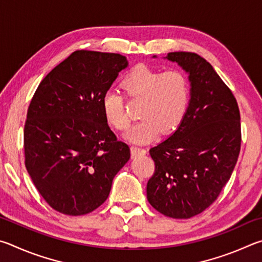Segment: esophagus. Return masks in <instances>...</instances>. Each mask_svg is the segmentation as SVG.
<instances>
[{"instance_id": "obj_1", "label": "esophagus", "mask_w": 262, "mask_h": 262, "mask_svg": "<svg viewBox=\"0 0 262 262\" xmlns=\"http://www.w3.org/2000/svg\"><path fill=\"white\" fill-rule=\"evenodd\" d=\"M146 153H147V150L145 148H140L138 146H131V155L134 158L139 157V155H145Z\"/></svg>"}]
</instances>
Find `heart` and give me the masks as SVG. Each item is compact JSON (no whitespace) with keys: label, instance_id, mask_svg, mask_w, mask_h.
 I'll list each match as a JSON object with an SVG mask.
<instances>
[{"label":"heart","instance_id":"1","mask_svg":"<svg viewBox=\"0 0 262 262\" xmlns=\"http://www.w3.org/2000/svg\"><path fill=\"white\" fill-rule=\"evenodd\" d=\"M124 90L132 99H144L140 110L143 121L136 123L127 132L134 143H148L161 134H171L181 125L191 100L190 80L181 70L163 71L148 66L135 67L123 81ZM102 112L105 121L118 131L130 125V114L124 95L110 89L102 96Z\"/></svg>","mask_w":262,"mask_h":262}]
</instances>
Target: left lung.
I'll return each instance as SVG.
<instances>
[{
	"instance_id": "obj_1",
	"label": "left lung",
	"mask_w": 262,
	"mask_h": 262,
	"mask_svg": "<svg viewBox=\"0 0 262 262\" xmlns=\"http://www.w3.org/2000/svg\"><path fill=\"white\" fill-rule=\"evenodd\" d=\"M190 73L191 100L181 125L149 149L155 164L147 183L153 207L172 219L203 213L230 180L241 152L236 98L213 67L195 53H169Z\"/></svg>"
}]
</instances>
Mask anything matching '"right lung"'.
Returning a JSON list of instances; mask_svg holds the SVG:
<instances>
[{
  "instance_id": "add662e5",
  "label": "right lung",
  "mask_w": 262,
  "mask_h": 262,
  "mask_svg": "<svg viewBox=\"0 0 262 262\" xmlns=\"http://www.w3.org/2000/svg\"><path fill=\"white\" fill-rule=\"evenodd\" d=\"M127 67L115 53L77 50L36 89L24 126L25 167L36 190L57 212L78 216L107 200L128 159L102 112V96Z\"/></svg>"
}]
</instances>
